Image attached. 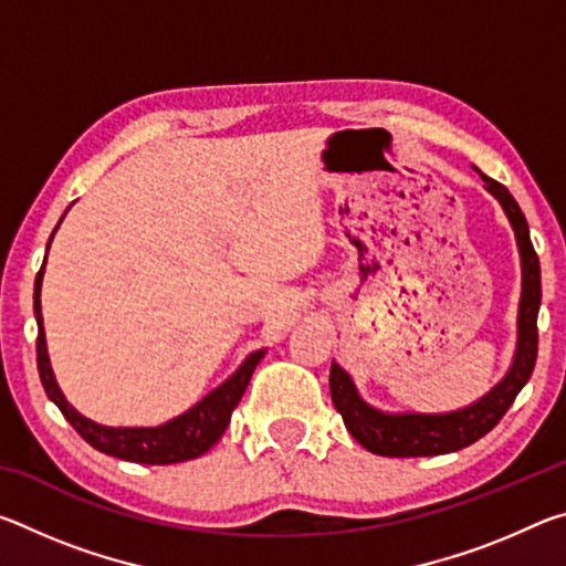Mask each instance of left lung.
Returning a JSON list of instances; mask_svg holds the SVG:
<instances>
[{"mask_svg": "<svg viewBox=\"0 0 566 566\" xmlns=\"http://www.w3.org/2000/svg\"><path fill=\"white\" fill-rule=\"evenodd\" d=\"M476 169V167H474ZM484 189L502 205L506 219L514 229L516 249H520L522 264V294L520 310H516V347L506 375L496 385L479 397L472 405L454 411H437V415H421V411H385L371 407L359 395L357 385L337 361L329 369V389L334 407L344 419V427L357 442L379 457H434L464 449L482 439L486 432L500 424V419L512 407L522 387L530 381L536 361V314L542 304V274L539 256H536L530 227L522 214L520 205L514 202L510 189L492 177L482 175Z\"/></svg>", "mask_w": 566, "mask_h": 566, "instance_id": "obj_1", "label": "left lung"}]
</instances>
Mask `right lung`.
<instances>
[{"label":"right lung","instance_id":"1","mask_svg":"<svg viewBox=\"0 0 566 566\" xmlns=\"http://www.w3.org/2000/svg\"><path fill=\"white\" fill-rule=\"evenodd\" d=\"M60 224L54 227V232L60 229ZM54 232L50 237V244L54 239ZM50 244H46V252H50ZM44 264H46V256H44ZM44 264L34 280V317H36V327H40V334H36V367H40V379L46 397L60 407L64 419L76 429V434L104 454L127 459V462H137V464H177L209 452V449L219 442V437L224 434L229 419H232V411L239 405V399H242L249 379H252L256 364L262 361L266 349H256L249 354V357L234 369L232 377H227L222 385L214 387L207 397L199 399L195 407L185 411V415L169 419L165 424L159 427L97 424V421L80 415V411L66 401L64 391L54 379L50 354H46L44 319H42Z\"/></svg>","mask_w":566,"mask_h":566}]
</instances>
